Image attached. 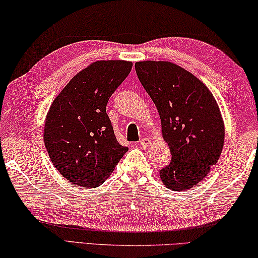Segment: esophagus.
I'll use <instances>...</instances> for the list:
<instances>
[{"label": "esophagus", "mask_w": 258, "mask_h": 258, "mask_svg": "<svg viewBox=\"0 0 258 258\" xmlns=\"http://www.w3.org/2000/svg\"><path fill=\"white\" fill-rule=\"evenodd\" d=\"M150 144H151V141H150V139L148 138H143L141 141H140V145H141L142 148H149Z\"/></svg>", "instance_id": "obj_1"}]
</instances>
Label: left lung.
Returning a JSON list of instances; mask_svg holds the SVG:
<instances>
[{
  "mask_svg": "<svg viewBox=\"0 0 258 258\" xmlns=\"http://www.w3.org/2000/svg\"><path fill=\"white\" fill-rule=\"evenodd\" d=\"M140 82L160 115L163 140L170 149L169 165L160 170L167 188L189 189L217 165L224 143L219 106L205 84L166 60L135 63Z\"/></svg>",
  "mask_w": 258,
  "mask_h": 258,
  "instance_id": "left-lung-1",
  "label": "left lung"
}]
</instances>
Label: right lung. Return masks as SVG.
<instances>
[{
	"mask_svg": "<svg viewBox=\"0 0 258 258\" xmlns=\"http://www.w3.org/2000/svg\"><path fill=\"white\" fill-rule=\"evenodd\" d=\"M132 65L127 60L93 62L51 102L45 147L56 169L72 184L88 188L101 185L127 152L117 141L106 106Z\"/></svg>",
	"mask_w": 258,
	"mask_h": 258,
	"instance_id": "obj_1",
	"label": "right lung"
}]
</instances>
